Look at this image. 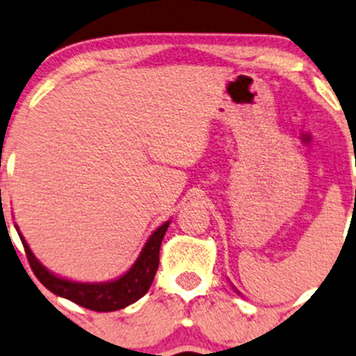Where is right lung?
I'll return each mask as SVG.
<instances>
[{
  "label": "right lung",
  "instance_id": "right-lung-1",
  "mask_svg": "<svg viewBox=\"0 0 356 356\" xmlns=\"http://www.w3.org/2000/svg\"><path fill=\"white\" fill-rule=\"evenodd\" d=\"M168 224L170 222H165L163 225H160L149 236L136 264L122 277L111 282H98V284L96 282H92V284H89V282H72L51 274V272L46 270L39 264V260L34 257L31 248L25 243L22 234L19 236L22 239L25 254H27L32 272H34L35 277L39 279V282L46 289L58 294V296L67 298V300L74 301V303L81 305V307L88 308V310L115 312L129 307V305L138 301L139 298L148 293L149 286H152L153 279H155L158 264H160L161 239H163L165 232H167Z\"/></svg>",
  "mask_w": 356,
  "mask_h": 356
}]
</instances>
